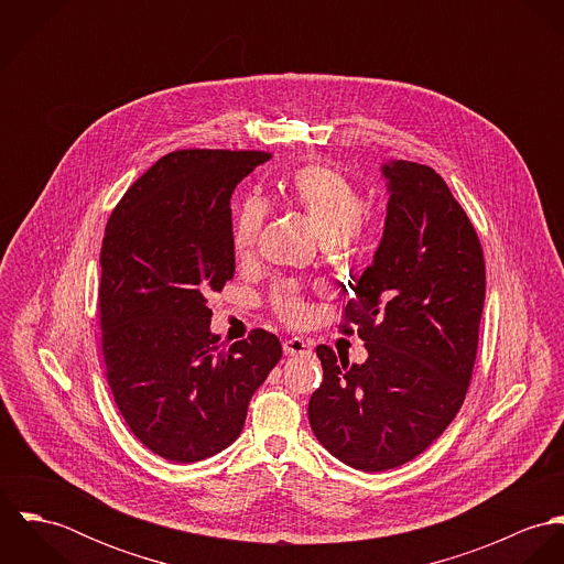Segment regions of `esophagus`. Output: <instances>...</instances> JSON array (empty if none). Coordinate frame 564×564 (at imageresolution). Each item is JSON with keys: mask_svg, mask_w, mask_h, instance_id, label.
<instances>
[{"mask_svg": "<svg viewBox=\"0 0 564 564\" xmlns=\"http://www.w3.org/2000/svg\"><path fill=\"white\" fill-rule=\"evenodd\" d=\"M282 349H284V354L286 356H302V354H311L313 349H311V343H306L304 338H286L284 343H282Z\"/></svg>", "mask_w": 564, "mask_h": 564, "instance_id": "1", "label": "esophagus"}]
</instances>
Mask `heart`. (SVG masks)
Instances as JSON below:
<instances>
[{"label":"heart","instance_id":"heart-1","mask_svg":"<svg viewBox=\"0 0 564 564\" xmlns=\"http://www.w3.org/2000/svg\"><path fill=\"white\" fill-rule=\"evenodd\" d=\"M286 199L293 204L323 242L345 239L362 219L365 197L360 188L340 171L327 164H308L300 169L286 186ZM267 206L258 197H245L235 210L232 247L237 256H249L264 224ZM273 311L289 323L306 319V306L295 286L280 284L271 297Z\"/></svg>","mask_w":564,"mask_h":564}]
</instances>
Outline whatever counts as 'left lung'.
<instances>
[{
    "mask_svg": "<svg viewBox=\"0 0 564 564\" xmlns=\"http://www.w3.org/2000/svg\"><path fill=\"white\" fill-rule=\"evenodd\" d=\"M382 175L384 232L351 286L343 329L355 327L369 358L349 365L319 345L323 382L308 403L323 447L360 471L400 467L454 421L486 293L482 245L445 180L408 161L384 162Z\"/></svg>",
    "mask_w": 564,
    "mask_h": 564,
    "instance_id": "left-lung-1",
    "label": "left lung"
}]
</instances>
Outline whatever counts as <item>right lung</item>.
<instances>
[{"label": "right lung", "instance_id": "obj_1", "mask_svg": "<svg viewBox=\"0 0 564 564\" xmlns=\"http://www.w3.org/2000/svg\"><path fill=\"white\" fill-rule=\"evenodd\" d=\"M267 152L180 150L143 173L101 242L99 323L108 384L134 436L173 463L232 445L256 389L282 358L253 329L224 349L208 295L235 275L230 199Z\"/></svg>", "mask_w": 564, "mask_h": 564}]
</instances>
